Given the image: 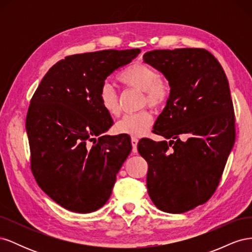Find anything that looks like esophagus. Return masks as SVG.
Listing matches in <instances>:
<instances>
[{
    "label": "esophagus",
    "instance_id": "34e87169",
    "mask_svg": "<svg viewBox=\"0 0 252 252\" xmlns=\"http://www.w3.org/2000/svg\"><path fill=\"white\" fill-rule=\"evenodd\" d=\"M138 143H139V140L136 138H131V144H132V151L134 152H138Z\"/></svg>",
    "mask_w": 252,
    "mask_h": 252
}]
</instances>
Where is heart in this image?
<instances>
[{
    "instance_id": "heart-1",
    "label": "heart",
    "mask_w": 252,
    "mask_h": 252,
    "mask_svg": "<svg viewBox=\"0 0 252 252\" xmlns=\"http://www.w3.org/2000/svg\"><path fill=\"white\" fill-rule=\"evenodd\" d=\"M118 80L125 86L142 90L144 93L143 104H147L151 107H162L170 96L169 82L159 77L155 68L145 63H134L127 66L119 73ZM98 101L110 116L117 117L120 113L117 93L108 83H104L101 86ZM152 123V114L148 110H142L138 113L126 114L117 122L114 129L122 134L141 136L146 133Z\"/></svg>"
}]
</instances>
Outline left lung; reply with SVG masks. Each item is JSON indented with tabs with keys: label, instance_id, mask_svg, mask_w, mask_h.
Segmentation results:
<instances>
[{
	"label": "left lung",
	"instance_id": "obj_1",
	"mask_svg": "<svg viewBox=\"0 0 252 252\" xmlns=\"http://www.w3.org/2000/svg\"><path fill=\"white\" fill-rule=\"evenodd\" d=\"M143 59L171 87L154 126L169 142L142 139L138 144L148 164V194L159 210L183 213L215 193L233 147L229 84L219 61L203 48L152 50Z\"/></svg>",
	"mask_w": 252,
	"mask_h": 252
}]
</instances>
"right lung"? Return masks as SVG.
<instances>
[{
    "mask_svg": "<svg viewBox=\"0 0 252 252\" xmlns=\"http://www.w3.org/2000/svg\"><path fill=\"white\" fill-rule=\"evenodd\" d=\"M140 49L68 56L53 65L30 101L26 131L33 177L60 206L79 213L101 208L131 152L130 136L104 135L113 121L98 91Z\"/></svg>",
    "mask_w": 252,
    "mask_h": 252,
    "instance_id": "add662e5",
    "label": "right lung"
}]
</instances>
